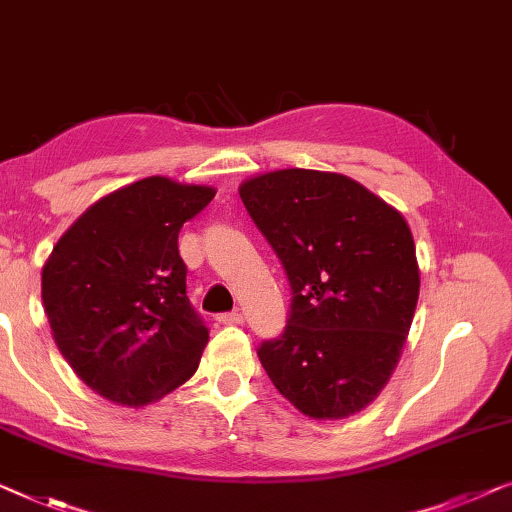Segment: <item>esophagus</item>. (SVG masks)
<instances>
[{"instance_id": "obj_1", "label": "esophagus", "mask_w": 512, "mask_h": 512, "mask_svg": "<svg viewBox=\"0 0 512 512\" xmlns=\"http://www.w3.org/2000/svg\"><path fill=\"white\" fill-rule=\"evenodd\" d=\"M217 321L224 323V325H240L244 318H242L240 311H228V314H219Z\"/></svg>"}]
</instances>
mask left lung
<instances>
[{
    "label": "left lung",
    "mask_w": 512,
    "mask_h": 512,
    "mask_svg": "<svg viewBox=\"0 0 512 512\" xmlns=\"http://www.w3.org/2000/svg\"><path fill=\"white\" fill-rule=\"evenodd\" d=\"M240 198L291 284L286 328L258 346L261 365L305 416H353L388 383L418 305L409 224L360 182L323 170L256 175Z\"/></svg>",
    "instance_id": "8db88e82"
}]
</instances>
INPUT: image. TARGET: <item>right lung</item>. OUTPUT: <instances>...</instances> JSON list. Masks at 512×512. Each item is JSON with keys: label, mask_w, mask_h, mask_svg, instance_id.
Masks as SVG:
<instances>
[{"label": "right lung", "mask_w": 512, "mask_h": 512, "mask_svg": "<svg viewBox=\"0 0 512 512\" xmlns=\"http://www.w3.org/2000/svg\"><path fill=\"white\" fill-rule=\"evenodd\" d=\"M214 194L145 177L87 207L55 244L43 307L59 353L96 395L138 409L198 369L210 332L187 298L177 235Z\"/></svg>", "instance_id": "obj_1"}]
</instances>
